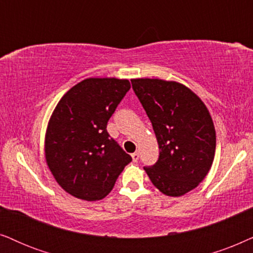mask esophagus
<instances>
[{
	"instance_id": "obj_1",
	"label": "esophagus",
	"mask_w": 253,
	"mask_h": 253,
	"mask_svg": "<svg viewBox=\"0 0 253 253\" xmlns=\"http://www.w3.org/2000/svg\"><path fill=\"white\" fill-rule=\"evenodd\" d=\"M139 157H140V154L137 153V151H135V153L132 154V158H133L134 162H137V160H139Z\"/></svg>"
}]
</instances>
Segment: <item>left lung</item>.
<instances>
[{
    "label": "left lung",
    "instance_id": "obj_1",
    "mask_svg": "<svg viewBox=\"0 0 253 253\" xmlns=\"http://www.w3.org/2000/svg\"><path fill=\"white\" fill-rule=\"evenodd\" d=\"M130 82L160 148L158 161L144 171L163 194H186L204 180L214 161L216 134L210 111L191 89L176 81Z\"/></svg>",
    "mask_w": 253,
    "mask_h": 253
}]
</instances>
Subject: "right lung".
Segmentation results:
<instances>
[{
    "mask_svg": "<svg viewBox=\"0 0 253 253\" xmlns=\"http://www.w3.org/2000/svg\"><path fill=\"white\" fill-rule=\"evenodd\" d=\"M129 89L128 80H83L63 95L49 118L46 163L60 186L77 199L105 198L132 161L106 130Z\"/></svg>",
    "mask_w": 253,
    "mask_h": 253,
    "instance_id": "1",
    "label": "right lung"
}]
</instances>
